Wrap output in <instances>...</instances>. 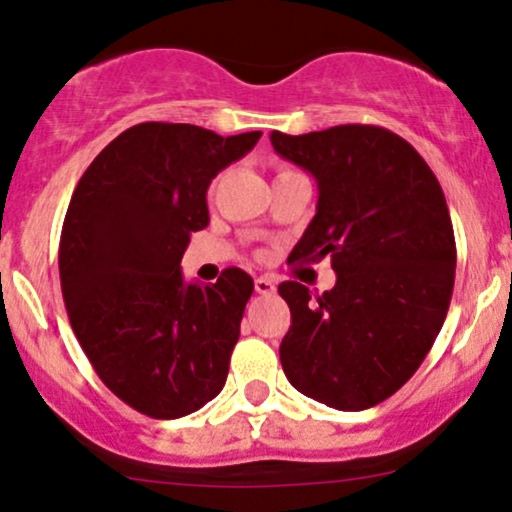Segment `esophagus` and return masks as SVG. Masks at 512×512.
<instances>
[{
    "mask_svg": "<svg viewBox=\"0 0 512 512\" xmlns=\"http://www.w3.org/2000/svg\"><path fill=\"white\" fill-rule=\"evenodd\" d=\"M255 291L262 293V296H272V293L276 291L274 279H269V276H257V279H255Z\"/></svg>",
    "mask_w": 512,
    "mask_h": 512,
    "instance_id": "1",
    "label": "esophagus"
}]
</instances>
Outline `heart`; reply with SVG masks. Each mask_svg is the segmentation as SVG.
<instances>
[{
  "label": "heart",
  "instance_id": "obj_1",
  "mask_svg": "<svg viewBox=\"0 0 512 512\" xmlns=\"http://www.w3.org/2000/svg\"><path fill=\"white\" fill-rule=\"evenodd\" d=\"M281 173H286V170H281Z\"/></svg>",
  "mask_w": 512,
  "mask_h": 512
}]
</instances>
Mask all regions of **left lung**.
I'll list each match as a JSON object with an SVG mask.
<instances>
[{"label": "left lung", "mask_w": 512, "mask_h": 512, "mask_svg": "<svg viewBox=\"0 0 512 512\" xmlns=\"http://www.w3.org/2000/svg\"><path fill=\"white\" fill-rule=\"evenodd\" d=\"M269 139L320 192L289 260L330 257L337 272L317 301L298 281L279 284L291 308L281 366L315 402L370 409L416 373L448 315L457 255L445 195L419 151L385 127Z\"/></svg>", "instance_id": "1"}]
</instances>
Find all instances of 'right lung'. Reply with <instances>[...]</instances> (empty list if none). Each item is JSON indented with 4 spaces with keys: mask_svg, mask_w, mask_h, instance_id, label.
Wrapping results in <instances>:
<instances>
[{
    "mask_svg": "<svg viewBox=\"0 0 512 512\" xmlns=\"http://www.w3.org/2000/svg\"><path fill=\"white\" fill-rule=\"evenodd\" d=\"M262 132L226 137L173 122L125 129L76 185L60 279L81 349L113 395L151 419H180L226 385L252 276L187 284L180 260L209 223L211 180Z\"/></svg>",
    "mask_w": 512,
    "mask_h": 512,
    "instance_id": "add662e5",
    "label": "right lung"
}]
</instances>
